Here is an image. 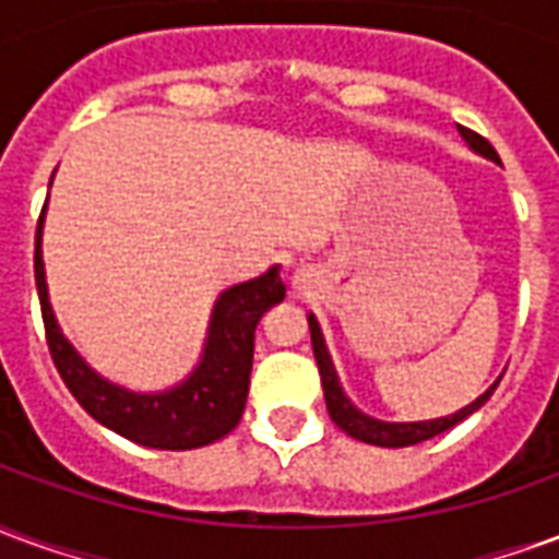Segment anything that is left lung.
I'll list each match as a JSON object with an SVG mask.
<instances>
[{"label":"left lung","mask_w":559,"mask_h":559,"mask_svg":"<svg viewBox=\"0 0 559 559\" xmlns=\"http://www.w3.org/2000/svg\"><path fill=\"white\" fill-rule=\"evenodd\" d=\"M461 131V138L467 140L469 146L476 148L479 155L491 160H500L497 158V152L488 140L476 134V131H469V128L457 126ZM308 326H311V347H314V359H317V368H320V380H323V399H326V411L332 416V421L338 425L341 431L350 433L353 440H362V443H371V445H383V449H401V445H413V443H421V440H431L437 433L449 431L452 425L457 421H464L469 413H476L485 404V401L491 399V392L497 389L493 383L485 395L467 404L464 411L452 413V416H443V419H431V421H380V419H371V416H365L362 411H356L347 395H344V389L338 383V374H335V368H332V359H329V350L326 344H323V335H320V326H317L314 317H308Z\"/></svg>","instance_id":"left-lung-1"}]
</instances>
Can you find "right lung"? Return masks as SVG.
I'll return each mask as SVG.
<instances>
[{
    "mask_svg": "<svg viewBox=\"0 0 559 559\" xmlns=\"http://www.w3.org/2000/svg\"><path fill=\"white\" fill-rule=\"evenodd\" d=\"M41 221L35 230V284L41 302L44 335L59 377L92 419L148 449H197L221 440L242 419L248 399V377L254 359V329L269 305L284 299V281L278 266L260 278L236 284L221 293L212 311L203 359L182 386L158 395H138L107 383L80 359L62 338L47 302L41 260Z\"/></svg>",
    "mask_w": 559,
    "mask_h": 559,
    "instance_id": "add662e5",
    "label": "right lung"
}]
</instances>
